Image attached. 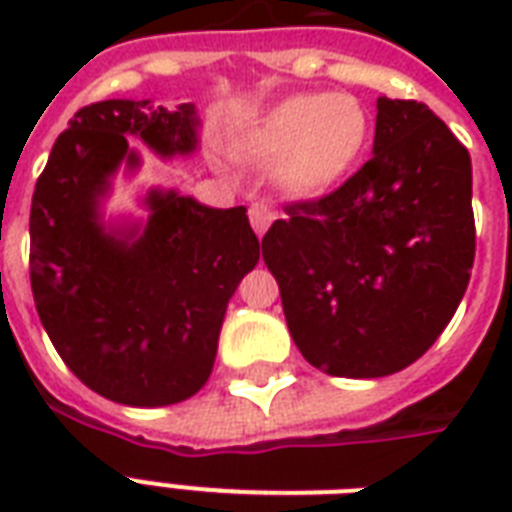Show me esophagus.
<instances>
[{"instance_id": "34e87169", "label": "esophagus", "mask_w": 512, "mask_h": 512, "mask_svg": "<svg viewBox=\"0 0 512 512\" xmlns=\"http://www.w3.org/2000/svg\"><path fill=\"white\" fill-rule=\"evenodd\" d=\"M273 220H276V212H273L271 204H265V201H255V204L249 207V223H252V228H255L257 236H263V233L271 228Z\"/></svg>"}]
</instances>
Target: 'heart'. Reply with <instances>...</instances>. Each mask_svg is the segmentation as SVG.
Returning <instances> with one entry per match:
<instances>
[{"mask_svg": "<svg viewBox=\"0 0 512 512\" xmlns=\"http://www.w3.org/2000/svg\"><path fill=\"white\" fill-rule=\"evenodd\" d=\"M369 140V116L356 98L303 92L279 100L241 132L239 151L279 162L276 177L295 196H324L350 175Z\"/></svg>", "mask_w": 512, "mask_h": 512, "instance_id": "obj_1", "label": "heart"}]
</instances>
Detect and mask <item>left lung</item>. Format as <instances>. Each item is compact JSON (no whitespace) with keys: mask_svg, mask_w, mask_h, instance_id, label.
<instances>
[{"mask_svg":"<svg viewBox=\"0 0 512 512\" xmlns=\"http://www.w3.org/2000/svg\"><path fill=\"white\" fill-rule=\"evenodd\" d=\"M468 148L417 100H377L372 159L263 236L289 335L335 377L401 372L452 321L476 257Z\"/></svg>","mask_w":512,"mask_h":512,"instance_id":"8db88e82","label":"left lung"}]
</instances>
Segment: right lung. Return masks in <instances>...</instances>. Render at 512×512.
Returning <instances> with one entry per match:
<instances>
[{"label":"right lung","instance_id":"right-lung-1","mask_svg":"<svg viewBox=\"0 0 512 512\" xmlns=\"http://www.w3.org/2000/svg\"><path fill=\"white\" fill-rule=\"evenodd\" d=\"M193 103L103 100L55 140L31 201V292L79 380L127 406H170L204 388L225 308L260 260L247 207L215 209L148 188L146 220H106L116 172L140 170V140L177 159L199 148Z\"/></svg>","mask_w":512,"mask_h":512}]
</instances>
